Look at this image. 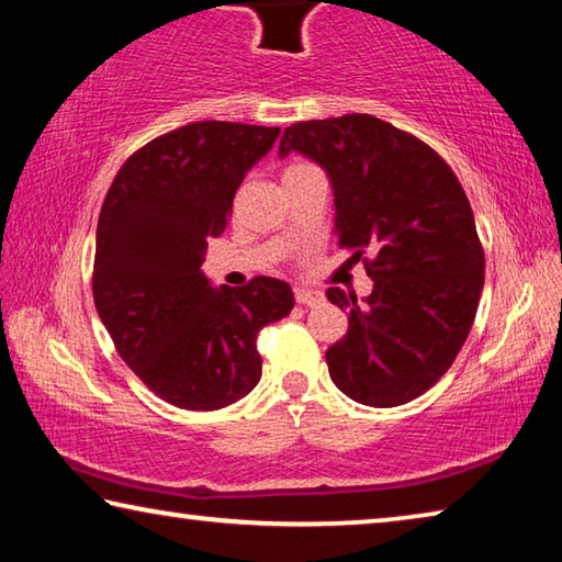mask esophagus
<instances>
[{"mask_svg":"<svg viewBox=\"0 0 562 562\" xmlns=\"http://www.w3.org/2000/svg\"><path fill=\"white\" fill-rule=\"evenodd\" d=\"M294 300H297V304H304V307H317V304L325 302V294L317 290H294Z\"/></svg>","mask_w":562,"mask_h":562,"instance_id":"esophagus-1","label":"esophagus"}]
</instances>
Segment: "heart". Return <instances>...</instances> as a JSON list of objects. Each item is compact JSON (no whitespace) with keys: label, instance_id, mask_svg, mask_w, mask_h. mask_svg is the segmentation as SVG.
Masks as SVG:
<instances>
[{"label":"heart","instance_id":"1","mask_svg":"<svg viewBox=\"0 0 562 562\" xmlns=\"http://www.w3.org/2000/svg\"><path fill=\"white\" fill-rule=\"evenodd\" d=\"M300 166H307V164H300V160H294V164H290L288 168H284V173H288V170H294V168H300Z\"/></svg>","mask_w":562,"mask_h":562}]
</instances>
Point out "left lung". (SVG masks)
Here are the masks:
<instances>
[{"mask_svg":"<svg viewBox=\"0 0 562 562\" xmlns=\"http://www.w3.org/2000/svg\"><path fill=\"white\" fill-rule=\"evenodd\" d=\"M290 150L327 170L339 247L374 280L361 304L327 290L349 310L325 355L331 382L367 406L412 402L449 372L479 310L486 255L469 198L431 146L369 113L292 123Z\"/></svg>","mask_w":562,"mask_h":562,"instance_id":"8db88e82","label":"left lung"}]
</instances>
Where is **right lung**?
<instances>
[{
  "instance_id": "add662e5",
  "label": "right lung",
  "mask_w": 562,
  "mask_h": 562,
  "mask_svg": "<svg viewBox=\"0 0 562 562\" xmlns=\"http://www.w3.org/2000/svg\"><path fill=\"white\" fill-rule=\"evenodd\" d=\"M280 128L195 121L126 158L101 205L93 304L113 347L150 392L188 412L250 394L262 374L258 331L290 315L288 282L258 274L211 288L207 237Z\"/></svg>"
}]
</instances>
